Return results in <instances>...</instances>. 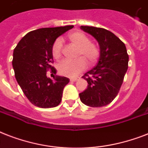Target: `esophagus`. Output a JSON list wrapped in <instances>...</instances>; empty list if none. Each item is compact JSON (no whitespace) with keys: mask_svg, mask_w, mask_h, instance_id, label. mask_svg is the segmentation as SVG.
Masks as SVG:
<instances>
[{"mask_svg":"<svg viewBox=\"0 0 148 148\" xmlns=\"http://www.w3.org/2000/svg\"><path fill=\"white\" fill-rule=\"evenodd\" d=\"M80 80V77H71V78L70 79V81H72V82H74V81H77Z\"/></svg>","mask_w":148,"mask_h":148,"instance_id":"1","label":"esophagus"}]
</instances>
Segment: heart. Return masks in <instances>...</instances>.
Returning a JSON list of instances; mask_svg holds the SVG:
<instances>
[{"mask_svg":"<svg viewBox=\"0 0 148 148\" xmlns=\"http://www.w3.org/2000/svg\"><path fill=\"white\" fill-rule=\"evenodd\" d=\"M67 38L71 42L78 47L77 51V59L74 60H64L58 65L60 74L64 76L74 77L82 72L86 67V61L88 65L96 63L100 56V50L97 45L90 41L85 34L81 31H74L69 34ZM52 54L58 59L61 56L62 42L60 39H57L52 45Z\"/></svg>","mask_w":148,"mask_h":148,"instance_id":"heart-1","label":"heart"}]
</instances>
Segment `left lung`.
Masks as SVG:
<instances>
[{
  "label": "left lung",
  "instance_id": "obj_1",
  "mask_svg": "<svg viewBox=\"0 0 148 148\" xmlns=\"http://www.w3.org/2000/svg\"><path fill=\"white\" fill-rule=\"evenodd\" d=\"M81 29L97 40L100 58L97 65L82 77L88 85L79 96L86 105L101 108L117 97L128 67V54L125 45L112 32L95 27L81 26Z\"/></svg>",
  "mask_w": 148,
  "mask_h": 148
}]
</instances>
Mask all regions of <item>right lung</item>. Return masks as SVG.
Returning <instances> with one entry per match:
<instances>
[{"label":"right lung","mask_w":148,"mask_h":148,"mask_svg":"<svg viewBox=\"0 0 148 148\" xmlns=\"http://www.w3.org/2000/svg\"><path fill=\"white\" fill-rule=\"evenodd\" d=\"M73 25L45 27L29 32L20 40L13 53L12 65L16 80L31 103L41 108H54L61 101L63 90L69 79L54 76L52 45ZM51 69L53 80L47 76Z\"/></svg>","instance_id":"right-lung-1"}]
</instances>
